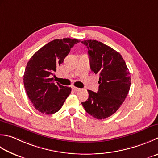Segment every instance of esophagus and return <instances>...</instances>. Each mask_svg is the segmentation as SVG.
<instances>
[{
	"mask_svg": "<svg viewBox=\"0 0 158 158\" xmlns=\"http://www.w3.org/2000/svg\"><path fill=\"white\" fill-rule=\"evenodd\" d=\"M73 89V90H75V91H79L80 90V89H80V88H76V87H75V86H73V87L72 88Z\"/></svg>",
	"mask_w": 158,
	"mask_h": 158,
	"instance_id": "34e87169",
	"label": "esophagus"
}]
</instances>
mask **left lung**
Returning a JSON list of instances; mask_svg holds the SVG:
<instances>
[{
    "instance_id": "obj_1",
    "label": "left lung",
    "mask_w": 158,
    "mask_h": 158,
    "mask_svg": "<svg viewBox=\"0 0 158 158\" xmlns=\"http://www.w3.org/2000/svg\"><path fill=\"white\" fill-rule=\"evenodd\" d=\"M81 43L88 48L91 70L100 76L97 93L88 90V100L81 104L94 118H107L119 109L129 93V71L121 55L112 48L94 40Z\"/></svg>"
}]
</instances>
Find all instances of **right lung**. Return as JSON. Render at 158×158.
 Segmentation results:
<instances>
[{
  "instance_id": "obj_1",
  "label": "right lung",
  "mask_w": 158,
  "mask_h": 158,
  "mask_svg": "<svg viewBox=\"0 0 158 158\" xmlns=\"http://www.w3.org/2000/svg\"><path fill=\"white\" fill-rule=\"evenodd\" d=\"M80 41L56 39L39 49L28 61L24 73V85L28 97L40 112L56 113L71 92V88L55 83L51 77L63 63L70 48Z\"/></svg>"
}]
</instances>
